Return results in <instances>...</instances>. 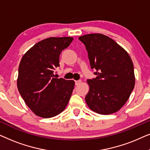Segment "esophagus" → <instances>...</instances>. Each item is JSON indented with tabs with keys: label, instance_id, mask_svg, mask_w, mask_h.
I'll return each mask as SVG.
<instances>
[{
	"label": "esophagus",
	"instance_id": "34e87169",
	"mask_svg": "<svg viewBox=\"0 0 150 150\" xmlns=\"http://www.w3.org/2000/svg\"><path fill=\"white\" fill-rule=\"evenodd\" d=\"M81 83V80H79V81H75V85H79Z\"/></svg>",
	"mask_w": 150,
	"mask_h": 150
}]
</instances>
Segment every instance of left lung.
I'll list each match as a JSON object with an SVG mask.
<instances>
[{"label": "left lung", "instance_id": "left-lung-1", "mask_svg": "<svg viewBox=\"0 0 150 150\" xmlns=\"http://www.w3.org/2000/svg\"><path fill=\"white\" fill-rule=\"evenodd\" d=\"M85 44L96 77L87 80L86 103L93 111L109 115L118 111L134 87V65L128 53L109 37L100 33L79 38Z\"/></svg>", "mask_w": 150, "mask_h": 150}]
</instances>
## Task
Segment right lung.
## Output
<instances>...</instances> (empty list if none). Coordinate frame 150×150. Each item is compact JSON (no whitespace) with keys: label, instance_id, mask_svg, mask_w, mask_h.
Masks as SVG:
<instances>
[{"label":"right lung","instance_id":"1","mask_svg":"<svg viewBox=\"0 0 150 150\" xmlns=\"http://www.w3.org/2000/svg\"><path fill=\"white\" fill-rule=\"evenodd\" d=\"M73 38H49L30 48L20 61L17 85L28 108L36 115L50 118L63 112L74 88L72 80L54 78L59 56Z\"/></svg>","mask_w":150,"mask_h":150}]
</instances>
